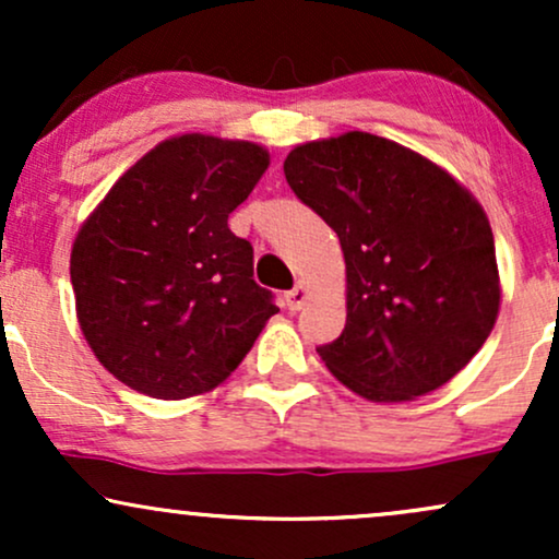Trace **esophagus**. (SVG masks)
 Here are the masks:
<instances>
[{
  "instance_id": "obj_1",
  "label": "esophagus",
  "mask_w": 559,
  "mask_h": 559,
  "mask_svg": "<svg viewBox=\"0 0 559 559\" xmlns=\"http://www.w3.org/2000/svg\"><path fill=\"white\" fill-rule=\"evenodd\" d=\"M305 301H307V286L305 284H297L292 288V292H286V307L292 312L301 310V305H305Z\"/></svg>"
}]
</instances>
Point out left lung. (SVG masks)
Returning a JSON list of instances; mask_svg holds the SVG:
<instances>
[{"instance_id":"left-lung-1","label":"left lung","mask_w":559,"mask_h":559,"mask_svg":"<svg viewBox=\"0 0 559 559\" xmlns=\"http://www.w3.org/2000/svg\"><path fill=\"white\" fill-rule=\"evenodd\" d=\"M284 173L344 252L346 325L318 346L325 368L370 402H413L452 381L502 299L478 199L428 157L365 131L294 146Z\"/></svg>"}]
</instances>
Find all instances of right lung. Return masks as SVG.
I'll use <instances>...</instances> for the list:
<instances>
[{"label": "right lung", "instance_id": "obj_1", "mask_svg": "<svg viewBox=\"0 0 559 559\" xmlns=\"http://www.w3.org/2000/svg\"><path fill=\"white\" fill-rule=\"evenodd\" d=\"M271 165L254 141L183 133L115 181L70 252L75 316L94 357L155 400L221 386L278 312L228 215Z\"/></svg>", "mask_w": 559, "mask_h": 559}]
</instances>
